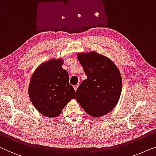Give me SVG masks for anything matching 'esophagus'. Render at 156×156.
Returning <instances> with one entry per match:
<instances>
[{
    "label": "esophagus",
    "mask_w": 156,
    "mask_h": 156,
    "mask_svg": "<svg viewBox=\"0 0 156 156\" xmlns=\"http://www.w3.org/2000/svg\"><path fill=\"white\" fill-rule=\"evenodd\" d=\"M78 86H79V85H76V86H73V88H74V89H75V90H77V89H78Z\"/></svg>",
    "instance_id": "obj_1"
}]
</instances>
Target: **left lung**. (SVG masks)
Wrapping results in <instances>:
<instances>
[{
	"label": "left lung",
	"instance_id": "left-lung-1",
	"mask_svg": "<svg viewBox=\"0 0 156 156\" xmlns=\"http://www.w3.org/2000/svg\"><path fill=\"white\" fill-rule=\"evenodd\" d=\"M87 78L76 90V101L95 118L110 113L116 106L122 91V78L113 61L95 51L77 53Z\"/></svg>",
	"mask_w": 156,
	"mask_h": 156
}]
</instances>
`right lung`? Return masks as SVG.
Returning a JSON list of instances; mask_svg holds the SVG:
<instances>
[{
  "label": "right lung",
  "mask_w": 156,
  "mask_h": 156,
  "mask_svg": "<svg viewBox=\"0 0 156 156\" xmlns=\"http://www.w3.org/2000/svg\"><path fill=\"white\" fill-rule=\"evenodd\" d=\"M63 63L62 58L43 62L31 76L29 98L37 111L46 117H58L67 103L76 98L68 73L62 68Z\"/></svg>",
  "instance_id": "add662e5"
}]
</instances>
